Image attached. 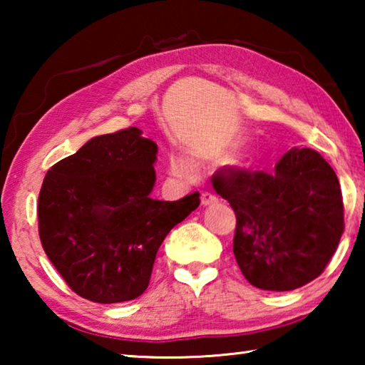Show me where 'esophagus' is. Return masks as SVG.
<instances>
[{
  "label": "esophagus",
  "mask_w": 365,
  "mask_h": 365,
  "mask_svg": "<svg viewBox=\"0 0 365 365\" xmlns=\"http://www.w3.org/2000/svg\"><path fill=\"white\" fill-rule=\"evenodd\" d=\"M215 202H219V197L209 193V191H202L201 193V205L202 206H211V205H215Z\"/></svg>",
  "instance_id": "34e87169"
}]
</instances>
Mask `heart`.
I'll list each match as a JSON object with an SVG mask.
<instances>
[{"label": "heart", "mask_w": 365, "mask_h": 365, "mask_svg": "<svg viewBox=\"0 0 365 365\" xmlns=\"http://www.w3.org/2000/svg\"><path fill=\"white\" fill-rule=\"evenodd\" d=\"M243 165L245 168H251L252 163L251 160H248V163H245ZM172 172H174V174L178 177H190L191 174H193V169H191V165L188 163H185L183 159H177L172 163Z\"/></svg>", "instance_id": "1"}]
</instances>
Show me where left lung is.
<instances>
[{"mask_svg":"<svg viewBox=\"0 0 365 365\" xmlns=\"http://www.w3.org/2000/svg\"><path fill=\"white\" fill-rule=\"evenodd\" d=\"M237 215L233 255L245 279L269 292H292L322 274L343 233L339 182L311 148H293L270 172L212 178Z\"/></svg>","mask_w":365,"mask_h":365,"instance_id":"left-lung-1","label":"left lung"}]
</instances>
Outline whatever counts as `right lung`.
I'll list each match as a JSON object with an SVG mask.
<instances>
[{"mask_svg": "<svg viewBox=\"0 0 365 365\" xmlns=\"http://www.w3.org/2000/svg\"><path fill=\"white\" fill-rule=\"evenodd\" d=\"M140 128L100 135L54 164L38 196V233L49 261L85 299L138 298L159 246L200 206V193L153 200L158 145Z\"/></svg>", "mask_w": 365, "mask_h": 365, "instance_id": "right-lung-1", "label": "right lung"}]
</instances>
